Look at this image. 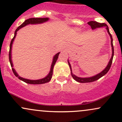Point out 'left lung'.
<instances>
[{
    "mask_svg": "<svg viewBox=\"0 0 122 122\" xmlns=\"http://www.w3.org/2000/svg\"><path fill=\"white\" fill-rule=\"evenodd\" d=\"M88 24L92 28V30L93 29H96V28H99V27H105L107 29L108 33V34L110 35V38H111V46H112V56L111 58L109 61L108 64L106 68L103 70L102 72H101L100 73L97 74V75L94 76H92V77H79L73 75L72 73V68H71V65L70 64V63L69 62L68 60V64L69 65V68L71 69V75H72V77L76 81L79 82H81V83H85V82H93L97 80L98 79H99L100 78H101L102 77H103V76H104L106 75L107 73L108 72V71L110 70V68H111V66L112 62V60H113V57H114V46H113V39H112V37L111 34H110V31H109V29L106 23H98V22H96V21H90V22H88Z\"/></svg>",
    "mask_w": 122,
    "mask_h": 122,
    "instance_id": "8db88e82",
    "label": "left lung"
}]
</instances>
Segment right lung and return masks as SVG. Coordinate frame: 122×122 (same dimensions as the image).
Wrapping results in <instances>:
<instances>
[{
  "mask_svg": "<svg viewBox=\"0 0 122 122\" xmlns=\"http://www.w3.org/2000/svg\"><path fill=\"white\" fill-rule=\"evenodd\" d=\"M48 18H29V19H27L22 23L20 26H19L17 29H16L15 30V33H14V36L13 38L12 39L10 43V50H9V61L10 62L11 66L12 67V71L13 72L15 76L16 77H17L19 79H20V80L23 81L25 82L27 84H45L46 83V82H49L51 80V77H52V75H53V68H54V66L55 65L57 59L58 58V56H59L60 52H58V53H57L54 57H53V62L52 64H51V68H50V71L49 72V73L47 75V76H46L45 77L43 78L42 79H40V80H29V79H24V78H22L21 77L19 76V75H18V73H16L15 70L13 68V64H12V60H11V49H12V43H13L15 37L16 36V33L19 29L22 28L24 26H26V25H29V24H40V23H42L43 22H46L49 20Z\"/></svg>",
  "mask_w": 122,
  "mask_h": 122,
  "instance_id": "1",
  "label": "right lung"
}]
</instances>
